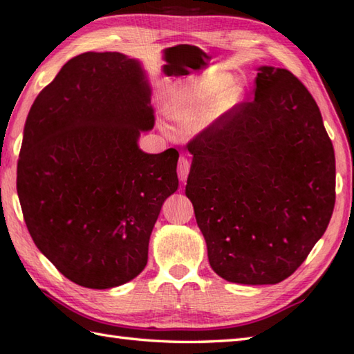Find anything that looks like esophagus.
Here are the masks:
<instances>
[{
  "mask_svg": "<svg viewBox=\"0 0 354 354\" xmlns=\"http://www.w3.org/2000/svg\"><path fill=\"white\" fill-rule=\"evenodd\" d=\"M190 165H192L190 158H187V156L179 158V161H178V176H179V179H181L183 183L187 181V178H189Z\"/></svg>",
  "mask_w": 354,
  "mask_h": 354,
  "instance_id": "1",
  "label": "esophagus"
}]
</instances>
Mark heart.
<instances>
[{
  "label": "heart",
  "mask_w": 354,
  "mask_h": 354,
  "mask_svg": "<svg viewBox=\"0 0 354 354\" xmlns=\"http://www.w3.org/2000/svg\"><path fill=\"white\" fill-rule=\"evenodd\" d=\"M242 96V86L232 82L228 75H209L176 90L165 102V113L176 122H196L205 115L218 118L232 112L241 104Z\"/></svg>",
  "instance_id": "heart-1"
}]
</instances>
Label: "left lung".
<instances>
[{
  "instance_id": "left-lung-1",
  "label": "left lung",
  "mask_w": 354,
  "mask_h": 354,
  "mask_svg": "<svg viewBox=\"0 0 354 354\" xmlns=\"http://www.w3.org/2000/svg\"><path fill=\"white\" fill-rule=\"evenodd\" d=\"M254 100L187 144L192 201L214 273L266 286L287 279L327 230L336 199L335 150L307 87L262 66Z\"/></svg>"
}]
</instances>
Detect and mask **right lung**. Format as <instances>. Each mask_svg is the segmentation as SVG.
Listing matches in <instances>:
<instances>
[{
    "mask_svg": "<svg viewBox=\"0 0 354 354\" xmlns=\"http://www.w3.org/2000/svg\"><path fill=\"white\" fill-rule=\"evenodd\" d=\"M155 126L141 64L118 52L67 61L27 115L17 192L27 230L67 279L112 288L147 266L179 153L138 147Z\"/></svg>",
    "mask_w": 354,
    "mask_h": 354,
    "instance_id": "obj_1",
    "label": "right lung"
}]
</instances>
